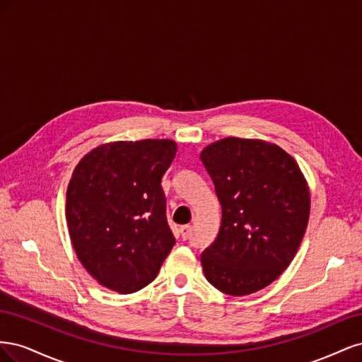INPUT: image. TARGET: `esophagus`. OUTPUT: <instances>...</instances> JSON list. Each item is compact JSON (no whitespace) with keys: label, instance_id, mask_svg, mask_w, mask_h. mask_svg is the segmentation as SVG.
Listing matches in <instances>:
<instances>
[{"label":"esophagus","instance_id":"obj_1","mask_svg":"<svg viewBox=\"0 0 362 362\" xmlns=\"http://www.w3.org/2000/svg\"><path fill=\"white\" fill-rule=\"evenodd\" d=\"M180 231H181V237H182L184 240H187V238L190 237V233H192V225H184V226H181Z\"/></svg>","mask_w":362,"mask_h":362}]
</instances>
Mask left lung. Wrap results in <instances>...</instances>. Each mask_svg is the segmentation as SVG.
<instances>
[{
	"mask_svg": "<svg viewBox=\"0 0 362 362\" xmlns=\"http://www.w3.org/2000/svg\"><path fill=\"white\" fill-rule=\"evenodd\" d=\"M201 160L222 206L221 229L201 262L222 293L247 296L282 275L308 226L311 196L299 164L261 139L225 137Z\"/></svg>",
	"mask_w": 362,
	"mask_h": 362,
	"instance_id": "1",
	"label": "left lung"
}]
</instances>
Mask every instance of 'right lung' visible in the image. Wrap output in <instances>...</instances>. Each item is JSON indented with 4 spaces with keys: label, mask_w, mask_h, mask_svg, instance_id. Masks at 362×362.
I'll list each match as a JSON object with an SVG mask.
<instances>
[{
    "label": "right lung",
    "mask_w": 362,
    "mask_h": 362,
    "mask_svg": "<svg viewBox=\"0 0 362 362\" xmlns=\"http://www.w3.org/2000/svg\"><path fill=\"white\" fill-rule=\"evenodd\" d=\"M177 149L170 139L108 141L75 166L68 231L76 258L100 286L129 294L156 279L175 245L161 178Z\"/></svg>",
    "instance_id": "add662e5"
}]
</instances>
